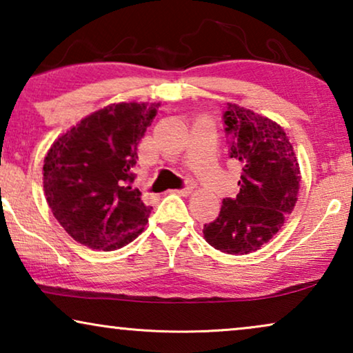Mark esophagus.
<instances>
[{
	"label": "esophagus",
	"instance_id": "34e87169",
	"mask_svg": "<svg viewBox=\"0 0 353 353\" xmlns=\"http://www.w3.org/2000/svg\"><path fill=\"white\" fill-rule=\"evenodd\" d=\"M192 190H194V183L186 181V185L183 186L181 190H173L172 192H176V194H181V196H188Z\"/></svg>",
	"mask_w": 353,
	"mask_h": 353
}]
</instances>
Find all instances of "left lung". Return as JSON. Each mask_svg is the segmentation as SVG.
Listing matches in <instances>:
<instances>
[{
  "label": "left lung",
  "mask_w": 353,
  "mask_h": 353,
  "mask_svg": "<svg viewBox=\"0 0 353 353\" xmlns=\"http://www.w3.org/2000/svg\"><path fill=\"white\" fill-rule=\"evenodd\" d=\"M223 125L230 159L243 172L236 197H226L220 214L204 225V238L221 252L244 255L281 230L297 202L301 172L284 130L263 115L226 104Z\"/></svg>",
  "instance_id": "left-lung-1"
}]
</instances>
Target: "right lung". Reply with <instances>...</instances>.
<instances>
[{
  "instance_id": "add662e5",
  "label": "right lung",
  "mask_w": 353,
  "mask_h": 353,
  "mask_svg": "<svg viewBox=\"0 0 353 353\" xmlns=\"http://www.w3.org/2000/svg\"><path fill=\"white\" fill-rule=\"evenodd\" d=\"M159 104H110L57 138L43 165L48 205L91 249L115 250L141 233L152 207L133 188L138 143Z\"/></svg>"
}]
</instances>
